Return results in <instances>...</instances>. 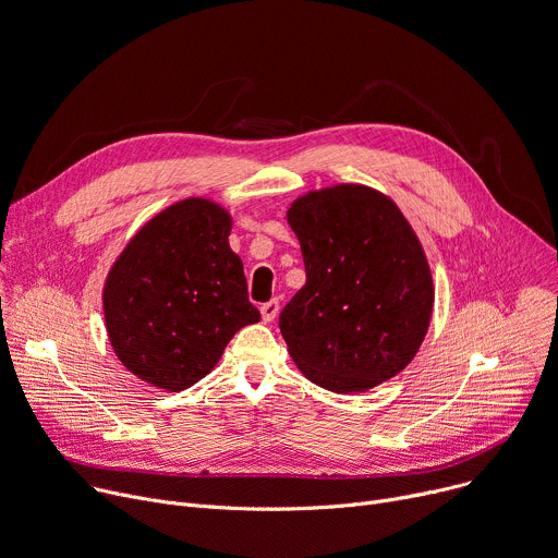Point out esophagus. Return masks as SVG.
<instances>
[{
  "label": "esophagus",
  "instance_id": "esophagus-1",
  "mask_svg": "<svg viewBox=\"0 0 558 558\" xmlns=\"http://www.w3.org/2000/svg\"><path fill=\"white\" fill-rule=\"evenodd\" d=\"M280 312V302L278 300H269L265 302V305H260V314H263V320L265 323H271Z\"/></svg>",
  "mask_w": 558,
  "mask_h": 558
}]
</instances>
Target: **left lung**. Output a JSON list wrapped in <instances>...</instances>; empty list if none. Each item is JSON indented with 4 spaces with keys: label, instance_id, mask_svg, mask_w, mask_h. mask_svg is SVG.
Listing matches in <instances>:
<instances>
[{
    "label": "left lung",
    "instance_id": "8db88e82",
    "mask_svg": "<svg viewBox=\"0 0 558 558\" xmlns=\"http://www.w3.org/2000/svg\"><path fill=\"white\" fill-rule=\"evenodd\" d=\"M307 282L280 314L289 356L312 383L367 391L408 367L432 320L423 244L385 193L333 184L291 202Z\"/></svg>",
    "mask_w": 558,
    "mask_h": 558
}]
</instances>
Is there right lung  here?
Returning <instances> with one entry per match:
<instances>
[{"mask_svg": "<svg viewBox=\"0 0 558 558\" xmlns=\"http://www.w3.org/2000/svg\"><path fill=\"white\" fill-rule=\"evenodd\" d=\"M231 222L214 199H180L113 263L102 291L107 333L140 380L182 391L218 365L235 331L260 320L229 246Z\"/></svg>", "mask_w": 558, "mask_h": 558, "instance_id": "1", "label": "right lung"}]
</instances>
